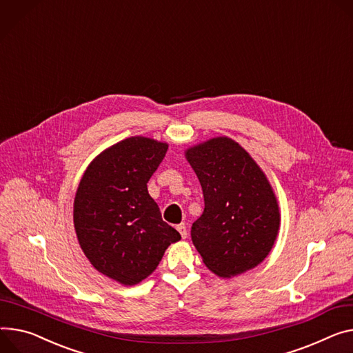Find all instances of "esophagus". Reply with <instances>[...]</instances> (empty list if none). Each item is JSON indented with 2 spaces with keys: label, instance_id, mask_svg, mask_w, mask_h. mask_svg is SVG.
Instances as JSON below:
<instances>
[{
  "label": "esophagus",
  "instance_id": "obj_1",
  "mask_svg": "<svg viewBox=\"0 0 353 353\" xmlns=\"http://www.w3.org/2000/svg\"><path fill=\"white\" fill-rule=\"evenodd\" d=\"M176 230L181 233L182 239H186V236H188V230H186V226H185L183 223H181V225H176Z\"/></svg>",
  "mask_w": 353,
  "mask_h": 353
}]
</instances>
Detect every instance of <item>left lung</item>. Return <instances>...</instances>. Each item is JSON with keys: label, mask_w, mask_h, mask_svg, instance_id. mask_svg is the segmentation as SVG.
Segmentation results:
<instances>
[{"label": "left lung", "mask_w": 353, "mask_h": 353, "mask_svg": "<svg viewBox=\"0 0 353 353\" xmlns=\"http://www.w3.org/2000/svg\"><path fill=\"white\" fill-rule=\"evenodd\" d=\"M203 192L205 209L191 237L205 265L222 279L257 267L280 230L274 189L252 155L229 137L185 150Z\"/></svg>", "instance_id": "8db88e82"}]
</instances>
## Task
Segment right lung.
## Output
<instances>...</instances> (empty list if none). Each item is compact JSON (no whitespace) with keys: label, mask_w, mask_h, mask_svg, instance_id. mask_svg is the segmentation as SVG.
<instances>
[{"label":"right lung","mask_w":353,"mask_h":353,"mask_svg":"<svg viewBox=\"0 0 353 353\" xmlns=\"http://www.w3.org/2000/svg\"><path fill=\"white\" fill-rule=\"evenodd\" d=\"M168 144L135 135L101 151L86 168L73 202L77 241L90 264L123 285L158 267L181 234L165 223L147 182Z\"/></svg>","instance_id":"add662e5"}]
</instances>
